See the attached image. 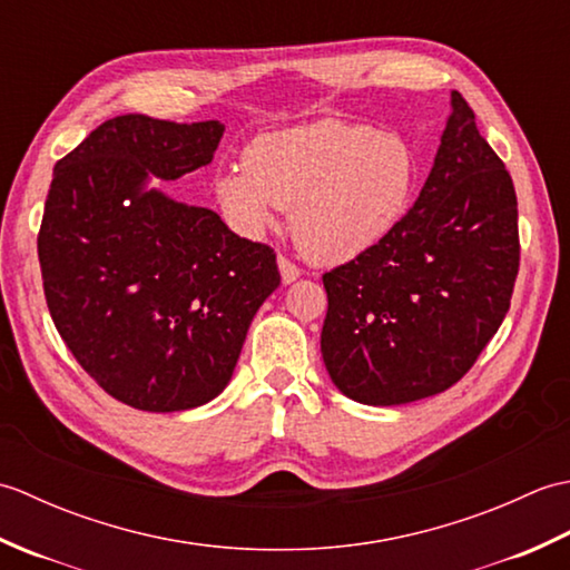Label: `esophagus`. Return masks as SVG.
<instances>
[{"mask_svg": "<svg viewBox=\"0 0 570 570\" xmlns=\"http://www.w3.org/2000/svg\"><path fill=\"white\" fill-rule=\"evenodd\" d=\"M276 264H278V272H282V282H284V284H294L296 278L301 276V269H298V266H296L292 259L278 257Z\"/></svg>", "mask_w": 570, "mask_h": 570, "instance_id": "1", "label": "esophagus"}]
</instances>
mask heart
<instances>
[{
  "label": "heart",
  "mask_w": 570,
  "mask_h": 570,
  "mask_svg": "<svg viewBox=\"0 0 570 570\" xmlns=\"http://www.w3.org/2000/svg\"><path fill=\"white\" fill-rule=\"evenodd\" d=\"M242 166L213 180L227 225L257 237L292 210V235L316 264H345L377 247L402 223L419 159L396 131L318 119L254 139Z\"/></svg>",
  "instance_id": "b5f03b06"
}]
</instances>
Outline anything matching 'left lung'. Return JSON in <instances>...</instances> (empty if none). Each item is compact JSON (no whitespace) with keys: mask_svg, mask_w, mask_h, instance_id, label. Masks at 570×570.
<instances>
[{"mask_svg":"<svg viewBox=\"0 0 570 570\" xmlns=\"http://www.w3.org/2000/svg\"><path fill=\"white\" fill-rule=\"evenodd\" d=\"M517 272L512 176L453 90L416 203L377 247L323 274L321 353L333 384L367 406L445 392L498 333Z\"/></svg>","mask_w":570,"mask_h":570,"instance_id":"left-lung-1","label":"left lung"}]
</instances>
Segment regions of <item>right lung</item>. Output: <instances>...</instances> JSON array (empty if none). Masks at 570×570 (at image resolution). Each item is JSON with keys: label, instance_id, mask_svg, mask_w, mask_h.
I'll return each instance as SVG.
<instances>
[{"label": "right lung", "instance_id": "add662e5", "mask_svg": "<svg viewBox=\"0 0 570 570\" xmlns=\"http://www.w3.org/2000/svg\"><path fill=\"white\" fill-rule=\"evenodd\" d=\"M223 131L215 119L122 115L53 168L39 233L46 304L80 367L127 406L208 404L282 284L274 249L151 186L210 164Z\"/></svg>", "mask_w": 570, "mask_h": 570}]
</instances>
